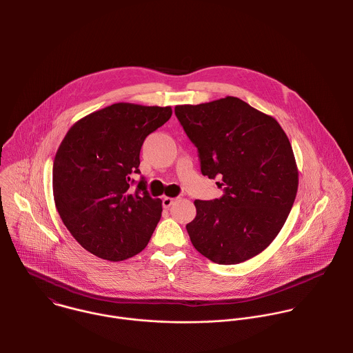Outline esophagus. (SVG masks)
Segmentation results:
<instances>
[{
	"label": "esophagus",
	"instance_id": "obj_1",
	"mask_svg": "<svg viewBox=\"0 0 353 353\" xmlns=\"http://www.w3.org/2000/svg\"><path fill=\"white\" fill-rule=\"evenodd\" d=\"M175 200H176V199H172V197H164V199H163V206H164L165 209H168V208L175 202Z\"/></svg>",
	"mask_w": 353,
	"mask_h": 353
}]
</instances>
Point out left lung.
<instances>
[{
	"label": "left lung",
	"mask_w": 353,
	"mask_h": 353,
	"mask_svg": "<svg viewBox=\"0 0 353 353\" xmlns=\"http://www.w3.org/2000/svg\"><path fill=\"white\" fill-rule=\"evenodd\" d=\"M197 147L202 175L221 178L224 194L196 200L186 225L197 252L221 265L263 252L283 228L295 201L299 172L280 123L239 98L175 107ZM219 183V182H217Z\"/></svg>",
	"instance_id": "obj_1"
}]
</instances>
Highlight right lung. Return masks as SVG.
Here are the masks:
<instances>
[{
	"mask_svg": "<svg viewBox=\"0 0 353 353\" xmlns=\"http://www.w3.org/2000/svg\"><path fill=\"white\" fill-rule=\"evenodd\" d=\"M170 105L115 103L77 121L52 164L57 210L73 238L94 255L123 261L143 252L161 217L147 181L136 190L144 140L171 118Z\"/></svg>",
	"mask_w": 353,
	"mask_h": 353,
	"instance_id": "1",
	"label": "right lung"
}]
</instances>
